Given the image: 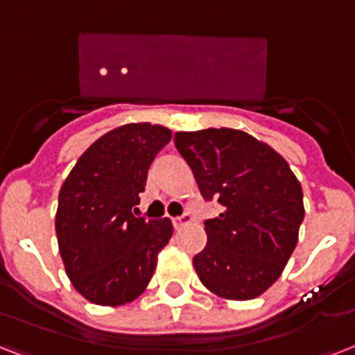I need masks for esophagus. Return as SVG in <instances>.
<instances>
[{
	"label": "esophagus",
	"instance_id": "esophagus-1",
	"mask_svg": "<svg viewBox=\"0 0 355 355\" xmlns=\"http://www.w3.org/2000/svg\"><path fill=\"white\" fill-rule=\"evenodd\" d=\"M189 222H191V215H189V213H183L181 216H175V218H172V224H174L175 230H180V227L187 226Z\"/></svg>",
	"mask_w": 355,
	"mask_h": 355
}]
</instances>
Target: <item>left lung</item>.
Listing matches in <instances>:
<instances>
[{"label": "left lung", "instance_id": "obj_1", "mask_svg": "<svg viewBox=\"0 0 355 355\" xmlns=\"http://www.w3.org/2000/svg\"><path fill=\"white\" fill-rule=\"evenodd\" d=\"M174 142L203 200L222 205L205 220L207 244L192 259L200 282L226 300L257 298L298 243L306 213L300 181L276 150L239 129L178 131Z\"/></svg>", "mask_w": 355, "mask_h": 355}]
</instances>
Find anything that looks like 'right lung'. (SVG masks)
<instances>
[{"instance_id": "right-lung-1", "label": "right lung", "mask_w": 355, "mask_h": 355, "mask_svg": "<svg viewBox=\"0 0 355 355\" xmlns=\"http://www.w3.org/2000/svg\"><path fill=\"white\" fill-rule=\"evenodd\" d=\"M170 139L172 131L159 123L120 125L96 140L60 187V257L76 291L92 304L114 307L139 298L174 233L170 218L133 215L150 164Z\"/></svg>"}]
</instances>
